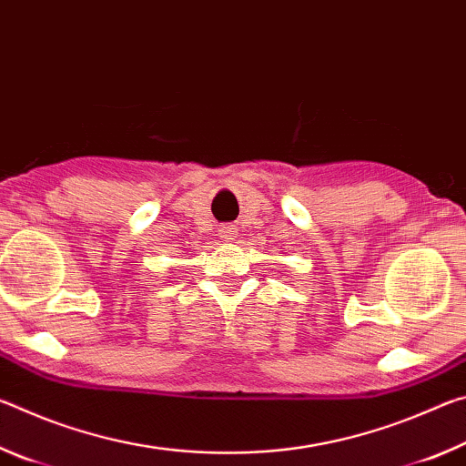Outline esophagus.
<instances>
[{
	"mask_svg": "<svg viewBox=\"0 0 466 466\" xmlns=\"http://www.w3.org/2000/svg\"><path fill=\"white\" fill-rule=\"evenodd\" d=\"M219 236H222V238H226V240H232L236 236V228L230 226V224H226V226L219 228Z\"/></svg>",
	"mask_w": 466,
	"mask_h": 466,
	"instance_id": "esophagus-1",
	"label": "esophagus"
}]
</instances>
